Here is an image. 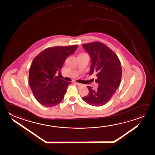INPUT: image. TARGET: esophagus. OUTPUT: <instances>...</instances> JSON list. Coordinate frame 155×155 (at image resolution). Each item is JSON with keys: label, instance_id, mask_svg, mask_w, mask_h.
Listing matches in <instances>:
<instances>
[{"label": "esophagus", "instance_id": "esophagus-1", "mask_svg": "<svg viewBox=\"0 0 155 155\" xmlns=\"http://www.w3.org/2000/svg\"><path fill=\"white\" fill-rule=\"evenodd\" d=\"M75 84H76V86H79V87H81L82 86V84H80V83H78V82H75Z\"/></svg>", "mask_w": 155, "mask_h": 155}]
</instances>
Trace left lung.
Returning <instances> with one entry per match:
<instances>
[{
    "label": "left lung",
    "instance_id": "obj_1",
    "mask_svg": "<svg viewBox=\"0 0 155 155\" xmlns=\"http://www.w3.org/2000/svg\"><path fill=\"white\" fill-rule=\"evenodd\" d=\"M82 46L91 58L90 75L96 74L95 82L99 86L96 90L87 86L89 93L82 99L91 105L102 106L110 101L120 85L121 63L115 53L101 42L84 44Z\"/></svg>",
    "mask_w": 155,
    "mask_h": 155
}]
</instances>
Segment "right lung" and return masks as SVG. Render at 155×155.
<instances>
[{
    "instance_id": "add662e5",
    "label": "right lung",
    "mask_w": 155,
    "mask_h": 155,
    "mask_svg": "<svg viewBox=\"0 0 155 155\" xmlns=\"http://www.w3.org/2000/svg\"><path fill=\"white\" fill-rule=\"evenodd\" d=\"M78 45L46 48L33 59L29 73V83L37 101L45 107L59 104L71 82L60 79L61 70L68 57Z\"/></svg>"
}]
</instances>
